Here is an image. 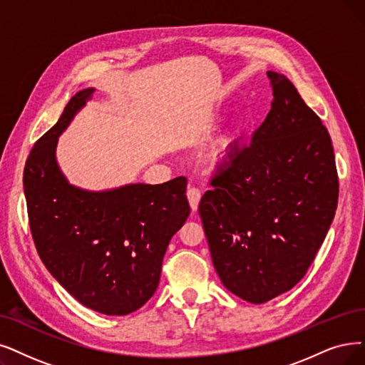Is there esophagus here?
I'll return each instance as SVG.
<instances>
[{"label": "esophagus", "instance_id": "1", "mask_svg": "<svg viewBox=\"0 0 365 365\" xmlns=\"http://www.w3.org/2000/svg\"><path fill=\"white\" fill-rule=\"evenodd\" d=\"M200 196H202V193H200L199 188H196V187H190L187 190V197H188V202H190V207H192L193 211H196L197 207H199Z\"/></svg>", "mask_w": 365, "mask_h": 365}]
</instances>
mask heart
<instances>
[{"mask_svg":"<svg viewBox=\"0 0 365 365\" xmlns=\"http://www.w3.org/2000/svg\"><path fill=\"white\" fill-rule=\"evenodd\" d=\"M227 154V150L226 148H223V151H220V157H225Z\"/></svg>","mask_w":365,"mask_h":365,"instance_id":"heart-1","label":"heart"}]
</instances>
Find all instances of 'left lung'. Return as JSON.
I'll use <instances>...</instances> for the list:
<instances>
[{
  "instance_id": "left-lung-1",
  "label": "left lung",
  "mask_w": 365,
  "mask_h": 365,
  "mask_svg": "<svg viewBox=\"0 0 365 365\" xmlns=\"http://www.w3.org/2000/svg\"><path fill=\"white\" fill-rule=\"evenodd\" d=\"M267 75L271 110L249 147L215 173L199 203L218 277L253 304L287 292L302 279L339 200L327 127L284 75Z\"/></svg>"
}]
</instances>
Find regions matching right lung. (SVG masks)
<instances>
[{
    "mask_svg": "<svg viewBox=\"0 0 365 365\" xmlns=\"http://www.w3.org/2000/svg\"><path fill=\"white\" fill-rule=\"evenodd\" d=\"M93 93L73 96L58 123L34 143L24 192L31 235L48 271L85 307L124 316L155 292L169 241L190 214L187 180L108 192L70 185L56 165V142Z\"/></svg>",
    "mask_w": 365,
    "mask_h": 365,
    "instance_id": "obj_1",
    "label": "right lung"
}]
</instances>
